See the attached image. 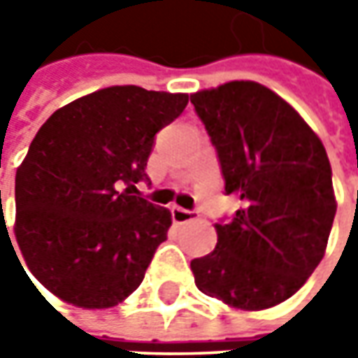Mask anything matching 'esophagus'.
Listing matches in <instances>:
<instances>
[{
	"instance_id": "esophagus-1",
	"label": "esophagus",
	"mask_w": 358,
	"mask_h": 358,
	"mask_svg": "<svg viewBox=\"0 0 358 358\" xmlns=\"http://www.w3.org/2000/svg\"><path fill=\"white\" fill-rule=\"evenodd\" d=\"M171 217L175 223L183 225V223H191V221H195V219H197V213H195V211H191V209H183V207H173Z\"/></svg>"
}]
</instances>
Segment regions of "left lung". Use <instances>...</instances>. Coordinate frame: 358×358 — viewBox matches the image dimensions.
Returning <instances> with one entry per match:
<instances>
[{
	"label": "left lung",
	"instance_id": "1",
	"mask_svg": "<svg viewBox=\"0 0 358 358\" xmlns=\"http://www.w3.org/2000/svg\"><path fill=\"white\" fill-rule=\"evenodd\" d=\"M215 145L225 195L241 207L219 221L213 253L191 261L201 293L229 307H275L323 259L337 201L321 139L291 105L255 81L191 95Z\"/></svg>",
	"mask_w": 358,
	"mask_h": 358
}]
</instances>
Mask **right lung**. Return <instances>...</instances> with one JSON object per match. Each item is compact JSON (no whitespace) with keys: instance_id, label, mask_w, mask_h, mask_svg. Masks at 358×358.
Wrapping results in <instances>:
<instances>
[{"instance_id":"right-lung-1","label":"right lung","mask_w":358,"mask_h":358,"mask_svg":"<svg viewBox=\"0 0 358 358\" xmlns=\"http://www.w3.org/2000/svg\"><path fill=\"white\" fill-rule=\"evenodd\" d=\"M185 93L115 85L57 109L15 175V239L35 279L83 309L121 303L143 281L171 213L139 197L155 135Z\"/></svg>"}]
</instances>
